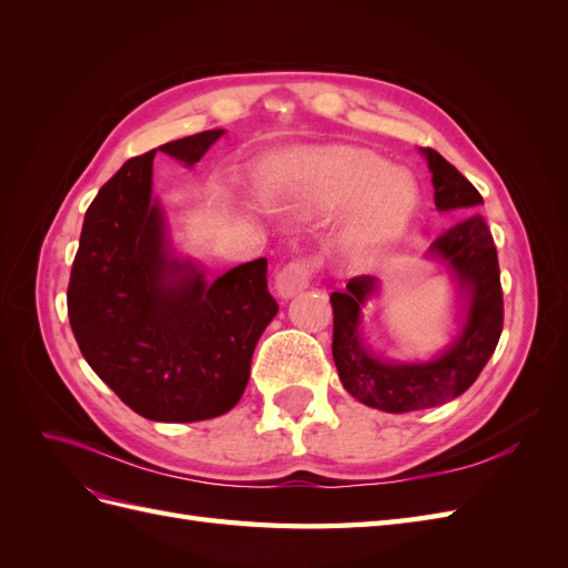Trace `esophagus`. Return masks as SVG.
<instances>
[{
    "instance_id": "34e87169",
    "label": "esophagus",
    "mask_w": 568,
    "mask_h": 568,
    "mask_svg": "<svg viewBox=\"0 0 568 568\" xmlns=\"http://www.w3.org/2000/svg\"><path fill=\"white\" fill-rule=\"evenodd\" d=\"M315 267H317V261H313V257H296V261L286 263L277 280H274V286H277V294L282 298H288L294 296L296 291L305 288L307 282H311V277L315 274Z\"/></svg>"
}]
</instances>
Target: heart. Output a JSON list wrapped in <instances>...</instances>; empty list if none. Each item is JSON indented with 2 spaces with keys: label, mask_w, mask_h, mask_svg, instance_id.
<instances>
[{
  "label": "heart",
  "mask_w": 568,
  "mask_h": 568,
  "mask_svg": "<svg viewBox=\"0 0 568 568\" xmlns=\"http://www.w3.org/2000/svg\"><path fill=\"white\" fill-rule=\"evenodd\" d=\"M263 192L288 209L322 213L355 203L338 239L353 263H369L405 236L419 203V189L407 173L359 149H298L265 161Z\"/></svg>",
  "instance_id": "1"
}]
</instances>
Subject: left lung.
Here are the masks:
<instances>
[{
  "label": "left lung",
  "mask_w": 568,
  "mask_h": 568,
  "mask_svg": "<svg viewBox=\"0 0 568 568\" xmlns=\"http://www.w3.org/2000/svg\"><path fill=\"white\" fill-rule=\"evenodd\" d=\"M434 182L438 211L476 209L484 203L478 189L438 151L422 149ZM428 253L448 263L459 288L467 291V322L453 346L432 363H384L359 338V315L379 288L369 274L353 277L329 296L334 311L332 353L338 379L353 398L384 412H412L448 403L467 390L486 367L503 334V286L497 248L480 215L462 220L443 232Z\"/></svg>",
  "instance_id": "obj_1"
}]
</instances>
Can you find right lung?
<instances>
[{
    "instance_id": "add662e5",
    "label": "right lung",
    "mask_w": 568,
    "mask_h": 568,
    "mask_svg": "<svg viewBox=\"0 0 568 568\" xmlns=\"http://www.w3.org/2000/svg\"><path fill=\"white\" fill-rule=\"evenodd\" d=\"M222 132L159 149L194 165ZM159 149L125 161L84 213L68 320L88 365L136 415L201 422L242 398L255 343L280 305L267 291L265 257L213 284L173 257L161 205L151 199Z\"/></svg>"
}]
</instances>
